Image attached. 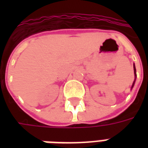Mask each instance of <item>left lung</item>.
Returning <instances> with one entry per match:
<instances>
[{"label":"left lung","instance_id":"left-lung-1","mask_svg":"<svg viewBox=\"0 0 148 148\" xmlns=\"http://www.w3.org/2000/svg\"><path fill=\"white\" fill-rule=\"evenodd\" d=\"M134 74H135V80L133 82V84H132V89L133 88L134 86V84H135V82H136V66H135V64H134Z\"/></svg>","mask_w":148,"mask_h":148}]
</instances>
